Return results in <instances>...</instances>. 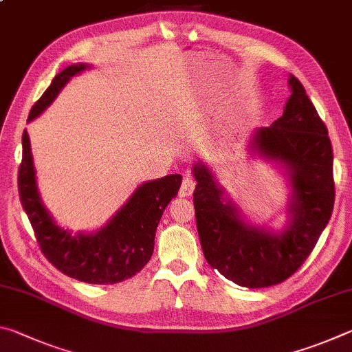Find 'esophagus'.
<instances>
[{
  "instance_id": "obj_1",
  "label": "esophagus",
  "mask_w": 352,
  "mask_h": 352,
  "mask_svg": "<svg viewBox=\"0 0 352 352\" xmlns=\"http://www.w3.org/2000/svg\"><path fill=\"white\" fill-rule=\"evenodd\" d=\"M194 188H195L194 178L190 175L184 177L182 182V188H180V197H189V195L194 192Z\"/></svg>"
}]
</instances>
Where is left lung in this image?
I'll return each mask as SVG.
<instances>
[{
	"instance_id": "left-lung-1",
	"label": "left lung",
	"mask_w": 352,
	"mask_h": 352,
	"mask_svg": "<svg viewBox=\"0 0 352 352\" xmlns=\"http://www.w3.org/2000/svg\"><path fill=\"white\" fill-rule=\"evenodd\" d=\"M290 98L270 127L256 129L248 151L278 163L290 182L287 225L281 231L242 216L204 162L192 166L194 208L204 254L212 269L248 289L279 284L300 269L329 222L336 189L327 129L305 87L289 76Z\"/></svg>"
}]
</instances>
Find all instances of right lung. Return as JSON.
Listing matches in <instances>:
<instances>
[{"label": "right lung", "instance_id": "obj_1", "mask_svg": "<svg viewBox=\"0 0 352 352\" xmlns=\"http://www.w3.org/2000/svg\"><path fill=\"white\" fill-rule=\"evenodd\" d=\"M90 68L74 63L60 71L29 113L28 122L50 107L71 77ZM182 175L172 174L142 183L109 222L91 233L62 228L41 201L32 162L31 141L23 133L19 194L46 259L69 278L88 284H116L136 275L153 253L155 231L164 208L178 194Z\"/></svg>", "mask_w": 352, "mask_h": 352}]
</instances>
